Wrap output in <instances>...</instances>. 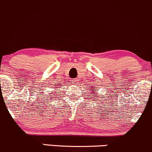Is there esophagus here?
Segmentation results:
<instances>
[{
    "mask_svg": "<svg viewBox=\"0 0 152 152\" xmlns=\"http://www.w3.org/2000/svg\"><path fill=\"white\" fill-rule=\"evenodd\" d=\"M72 83H74L75 84V83H78V81H79V80H78L77 78H75V79L72 80Z\"/></svg>",
    "mask_w": 152,
    "mask_h": 152,
    "instance_id": "obj_1",
    "label": "esophagus"
}]
</instances>
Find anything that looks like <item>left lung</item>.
I'll return each mask as SVG.
<instances>
[{
  "label": "left lung",
  "mask_w": 152,
  "mask_h": 152,
  "mask_svg": "<svg viewBox=\"0 0 152 152\" xmlns=\"http://www.w3.org/2000/svg\"><path fill=\"white\" fill-rule=\"evenodd\" d=\"M96 90V88H95V90H93V91H94V90Z\"/></svg>",
  "instance_id": "1"
}]
</instances>
